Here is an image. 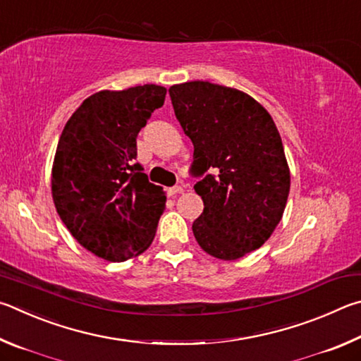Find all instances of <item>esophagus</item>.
<instances>
[{"label": "esophagus", "instance_id": "34e87169", "mask_svg": "<svg viewBox=\"0 0 361 361\" xmlns=\"http://www.w3.org/2000/svg\"><path fill=\"white\" fill-rule=\"evenodd\" d=\"M182 192H184V188H182L180 185H174V187L168 188V195H169V197H174V195H179V193H182Z\"/></svg>", "mask_w": 361, "mask_h": 361}]
</instances>
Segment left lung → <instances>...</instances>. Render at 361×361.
Returning <instances> with one entry per match:
<instances>
[{"mask_svg":"<svg viewBox=\"0 0 361 361\" xmlns=\"http://www.w3.org/2000/svg\"><path fill=\"white\" fill-rule=\"evenodd\" d=\"M169 97L201 177L195 190L204 209L192 225L200 247L220 260L260 249L281 222L290 192L273 118L249 94L211 82L173 85Z\"/></svg>","mask_w":361,"mask_h":361,"instance_id":"left-lung-1","label":"left lung"}]
</instances>
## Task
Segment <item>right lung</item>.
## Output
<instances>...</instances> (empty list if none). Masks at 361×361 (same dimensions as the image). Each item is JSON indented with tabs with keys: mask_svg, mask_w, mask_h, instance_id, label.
<instances>
[{
	"mask_svg": "<svg viewBox=\"0 0 361 361\" xmlns=\"http://www.w3.org/2000/svg\"><path fill=\"white\" fill-rule=\"evenodd\" d=\"M166 88L147 84L88 97L68 120L52 168V197L75 241L107 262H125L154 241L163 188L136 163V137Z\"/></svg>",
	"mask_w": 361,
	"mask_h": 361,
	"instance_id": "add662e5",
	"label": "right lung"
}]
</instances>
